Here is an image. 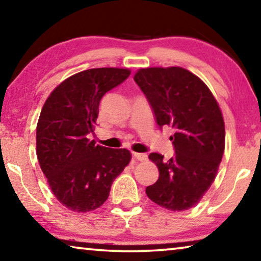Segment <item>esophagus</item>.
<instances>
[{"label": "esophagus", "mask_w": 261, "mask_h": 261, "mask_svg": "<svg viewBox=\"0 0 261 261\" xmlns=\"http://www.w3.org/2000/svg\"><path fill=\"white\" fill-rule=\"evenodd\" d=\"M134 156L138 161H145L147 159V155L145 153H134Z\"/></svg>", "instance_id": "esophagus-1"}]
</instances>
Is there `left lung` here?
Here are the masks:
<instances>
[{"label":"left lung","instance_id":"1","mask_svg":"<svg viewBox=\"0 0 261 261\" xmlns=\"http://www.w3.org/2000/svg\"><path fill=\"white\" fill-rule=\"evenodd\" d=\"M134 79L159 127L174 130V156H148L159 178L146 188L147 197L174 212L191 208L214 182L222 160L226 131L219 105L205 83L183 68L140 69Z\"/></svg>","mask_w":261,"mask_h":261}]
</instances>
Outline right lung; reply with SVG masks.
Wrapping results in <instances>:
<instances>
[{
    "label": "right lung",
    "mask_w": 261,
    "mask_h": 261,
    "mask_svg": "<svg viewBox=\"0 0 261 261\" xmlns=\"http://www.w3.org/2000/svg\"><path fill=\"white\" fill-rule=\"evenodd\" d=\"M129 76L127 69L85 70L61 83L43 105L37 125L39 165L57 200L70 211L99 208L129 165L127 149L87 138L94 134L101 99Z\"/></svg>",
    "instance_id": "1"
}]
</instances>
